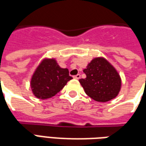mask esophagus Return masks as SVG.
Segmentation results:
<instances>
[{
	"mask_svg": "<svg viewBox=\"0 0 146 146\" xmlns=\"http://www.w3.org/2000/svg\"><path fill=\"white\" fill-rule=\"evenodd\" d=\"M73 78H75V79H77V80H79L80 78V74H76L75 76H73Z\"/></svg>",
	"mask_w": 146,
	"mask_h": 146,
	"instance_id": "obj_1",
	"label": "esophagus"
}]
</instances>
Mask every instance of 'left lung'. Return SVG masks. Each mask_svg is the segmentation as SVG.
Listing matches in <instances>:
<instances>
[{
    "instance_id": "obj_1",
    "label": "left lung",
    "mask_w": 146,
    "mask_h": 146,
    "mask_svg": "<svg viewBox=\"0 0 146 146\" xmlns=\"http://www.w3.org/2000/svg\"><path fill=\"white\" fill-rule=\"evenodd\" d=\"M83 71L86 78L79 81L85 93L92 100L108 102L118 96L121 88V78L106 59L96 58Z\"/></svg>"
}]
</instances>
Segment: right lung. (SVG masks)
Wrapping results in <instances>:
<instances>
[{"mask_svg": "<svg viewBox=\"0 0 146 146\" xmlns=\"http://www.w3.org/2000/svg\"><path fill=\"white\" fill-rule=\"evenodd\" d=\"M71 79L68 69L61 68L54 59H44L31 77V87L36 97L45 100L55 96Z\"/></svg>", "mask_w": 146, "mask_h": 146, "instance_id": "right-lung-1", "label": "right lung"}]
</instances>
